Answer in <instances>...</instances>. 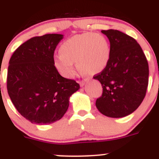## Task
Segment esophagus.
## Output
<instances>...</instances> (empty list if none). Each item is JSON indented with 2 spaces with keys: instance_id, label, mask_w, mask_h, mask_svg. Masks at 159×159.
<instances>
[{
  "instance_id": "esophagus-1",
  "label": "esophagus",
  "mask_w": 159,
  "mask_h": 159,
  "mask_svg": "<svg viewBox=\"0 0 159 159\" xmlns=\"http://www.w3.org/2000/svg\"><path fill=\"white\" fill-rule=\"evenodd\" d=\"M88 81H89L88 79H84V80H82V81H80L79 84L81 86H83V85H84V84H85L86 82H88Z\"/></svg>"
}]
</instances>
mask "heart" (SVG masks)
Segmentation results:
<instances>
[{"mask_svg":"<svg viewBox=\"0 0 159 159\" xmlns=\"http://www.w3.org/2000/svg\"><path fill=\"white\" fill-rule=\"evenodd\" d=\"M59 53L53 64L58 72L65 78L75 75L78 69L88 75H96L107 66L111 59V44L103 34L84 33L66 40L59 47Z\"/></svg>","mask_w":159,"mask_h":159,"instance_id":"b5f03b06","label":"heart"}]
</instances>
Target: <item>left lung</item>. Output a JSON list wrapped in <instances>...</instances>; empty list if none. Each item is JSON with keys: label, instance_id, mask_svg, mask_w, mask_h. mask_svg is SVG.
<instances>
[{"label": "left lung", "instance_id": "left-lung-1", "mask_svg": "<svg viewBox=\"0 0 159 159\" xmlns=\"http://www.w3.org/2000/svg\"><path fill=\"white\" fill-rule=\"evenodd\" d=\"M101 32L109 39L111 54L107 66L93 77L103 87L96 106L105 116L122 118L136 111L144 99L148 63L134 38L117 30Z\"/></svg>", "mask_w": 159, "mask_h": 159}]
</instances>
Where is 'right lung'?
<instances>
[{
  "mask_svg": "<svg viewBox=\"0 0 159 159\" xmlns=\"http://www.w3.org/2000/svg\"><path fill=\"white\" fill-rule=\"evenodd\" d=\"M63 37H34L19 46L9 60L8 93L19 113L34 124L61 119L70 97L80 88L75 80L59 75L53 64L55 49Z\"/></svg>",
  "mask_w": 159,
  "mask_h": 159,
  "instance_id": "add662e5",
  "label": "right lung"
}]
</instances>
